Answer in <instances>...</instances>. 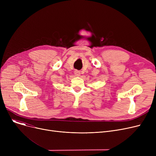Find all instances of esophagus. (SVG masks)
<instances>
[{"label":"esophagus","instance_id":"esophagus-1","mask_svg":"<svg viewBox=\"0 0 156 156\" xmlns=\"http://www.w3.org/2000/svg\"><path fill=\"white\" fill-rule=\"evenodd\" d=\"M75 75L76 76H80V75H81V73H80V71H79L78 70H76L75 71Z\"/></svg>","mask_w":156,"mask_h":156}]
</instances>
